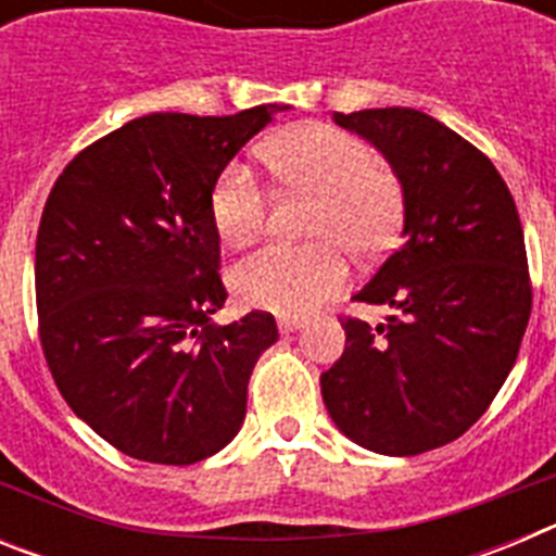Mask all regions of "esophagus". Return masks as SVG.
Listing matches in <instances>:
<instances>
[{"label":"esophagus","instance_id":"1","mask_svg":"<svg viewBox=\"0 0 556 556\" xmlns=\"http://www.w3.org/2000/svg\"><path fill=\"white\" fill-rule=\"evenodd\" d=\"M303 317H278V328H281L283 333L289 331H298V328H303Z\"/></svg>","mask_w":556,"mask_h":556}]
</instances>
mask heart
I'll list each match as a JSON object with an SVG mask.
<instances>
[{
	"mask_svg": "<svg viewBox=\"0 0 556 556\" xmlns=\"http://www.w3.org/2000/svg\"><path fill=\"white\" fill-rule=\"evenodd\" d=\"M262 161L283 191L312 198L308 244H264L230 269L244 306L303 317L348 281L345 250L384 253L404 223V180L367 141L331 125H306L262 147ZM269 217L255 172L230 164L211 189V219L228 244H248Z\"/></svg>",
	"mask_w": 556,
	"mask_h": 556,
	"instance_id": "b5f03b06",
	"label": "heart"
}]
</instances>
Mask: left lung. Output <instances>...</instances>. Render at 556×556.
I'll return each instance as SVG.
<instances>
[{"label":"left lung","instance_id":"obj_1","mask_svg":"<svg viewBox=\"0 0 556 556\" xmlns=\"http://www.w3.org/2000/svg\"><path fill=\"white\" fill-rule=\"evenodd\" d=\"M384 152L406 191L404 242L342 317L345 353L320 376L337 429L362 448L415 456L454 443L507 381L532 314L518 208L493 161L415 108L337 113Z\"/></svg>","mask_w":556,"mask_h":556}]
</instances>
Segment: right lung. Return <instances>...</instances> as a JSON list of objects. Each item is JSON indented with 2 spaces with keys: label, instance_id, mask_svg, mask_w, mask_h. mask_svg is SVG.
Listing matches in <instances>:
<instances>
[{
  "label": "right lung",
  "instance_id": "right-lung-1",
  "mask_svg": "<svg viewBox=\"0 0 556 556\" xmlns=\"http://www.w3.org/2000/svg\"><path fill=\"white\" fill-rule=\"evenodd\" d=\"M150 113L68 161L36 239L43 358L63 401L122 454L194 465L230 443L278 339L269 312L225 306L211 189L275 111Z\"/></svg>",
  "mask_w": 556,
  "mask_h": 556
}]
</instances>
